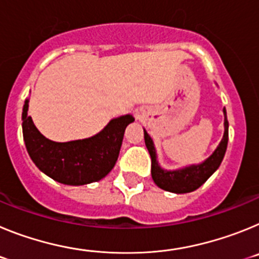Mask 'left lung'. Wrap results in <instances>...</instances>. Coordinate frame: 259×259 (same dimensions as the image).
Wrapping results in <instances>:
<instances>
[{
	"label": "left lung",
	"mask_w": 259,
	"mask_h": 259,
	"mask_svg": "<svg viewBox=\"0 0 259 259\" xmlns=\"http://www.w3.org/2000/svg\"><path fill=\"white\" fill-rule=\"evenodd\" d=\"M223 113L224 135L217 150L203 163L197 164V166L187 167V168H183V170L164 171L158 166L153 141L149 135L146 134V131L144 130L145 145L148 150H149L150 158H152V178L159 188L172 192V193H188V192H193L197 188H200L201 185L217 171V168L221 166L222 161H223L224 153H226V149H227L228 143V120L227 115H226V109H223Z\"/></svg>",
	"instance_id": "1"
}]
</instances>
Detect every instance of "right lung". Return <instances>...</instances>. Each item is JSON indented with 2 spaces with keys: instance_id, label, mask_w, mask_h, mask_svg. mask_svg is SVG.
I'll return each instance as SVG.
<instances>
[{
  "instance_id": "obj_1",
  "label": "right lung",
  "mask_w": 259,
  "mask_h": 259,
  "mask_svg": "<svg viewBox=\"0 0 259 259\" xmlns=\"http://www.w3.org/2000/svg\"><path fill=\"white\" fill-rule=\"evenodd\" d=\"M28 100L23 106V139L33 163L58 183L84 185L98 182L111 171L118 159L125 127L132 115L113 119L100 134L84 140L56 143L40 134L27 114Z\"/></svg>"
}]
</instances>
